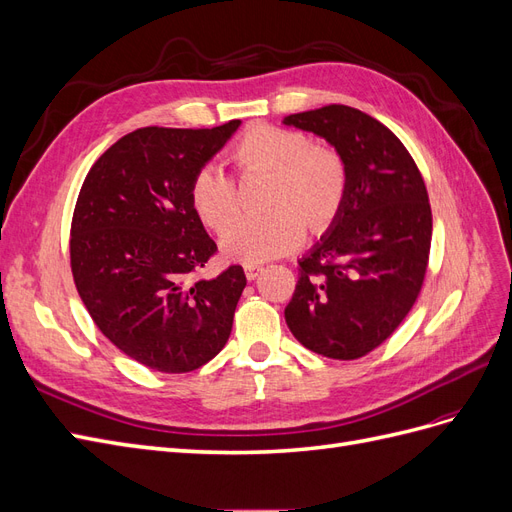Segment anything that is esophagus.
Instances as JSON below:
<instances>
[{"label":"esophagus","mask_w":512,"mask_h":512,"mask_svg":"<svg viewBox=\"0 0 512 512\" xmlns=\"http://www.w3.org/2000/svg\"><path fill=\"white\" fill-rule=\"evenodd\" d=\"M262 269H265V267L254 265V262H252V265H243V271H245L247 280H256V277L262 273Z\"/></svg>","instance_id":"1"}]
</instances>
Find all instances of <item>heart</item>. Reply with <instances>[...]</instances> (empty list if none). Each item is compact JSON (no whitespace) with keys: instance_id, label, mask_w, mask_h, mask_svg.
<instances>
[{"instance_id":"b5f03b06","label":"heart","mask_w":512,"mask_h":512,"mask_svg":"<svg viewBox=\"0 0 512 512\" xmlns=\"http://www.w3.org/2000/svg\"><path fill=\"white\" fill-rule=\"evenodd\" d=\"M241 175L267 173V207L260 218H239L222 235V252L230 260L258 265L301 245L307 222L327 228L342 211L350 173L342 153L312 143L305 132L258 123L230 153ZM190 200L205 226L222 230L239 209L237 185L220 166L203 164L190 181Z\"/></svg>"}]
</instances>
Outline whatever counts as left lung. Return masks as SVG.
Segmentation results:
<instances>
[{"label":"left lung","instance_id":"1","mask_svg":"<svg viewBox=\"0 0 512 512\" xmlns=\"http://www.w3.org/2000/svg\"><path fill=\"white\" fill-rule=\"evenodd\" d=\"M284 123L327 138L350 173L342 211L299 260L286 324L307 350L361 359L395 333L421 294L431 247L425 181L404 143L359 108L329 104Z\"/></svg>","mask_w":512,"mask_h":512}]
</instances>
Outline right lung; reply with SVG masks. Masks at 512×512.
<instances>
[{
  "label": "right lung",
  "instance_id": "obj_1",
  "mask_svg": "<svg viewBox=\"0 0 512 512\" xmlns=\"http://www.w3.org/2000/svg\"><path fill=\"white\" fill-rule=\"evenodd\" d=\"M239 123L134 130L89 168L76 198L70 267L87 312L121 352L164 374L203 367L226 346L247 284L239 265L192 280L218 245L190 181Z\"/></svg>",
  "mask_w": 512,
  "mask_h": 512
}]
</instances>
